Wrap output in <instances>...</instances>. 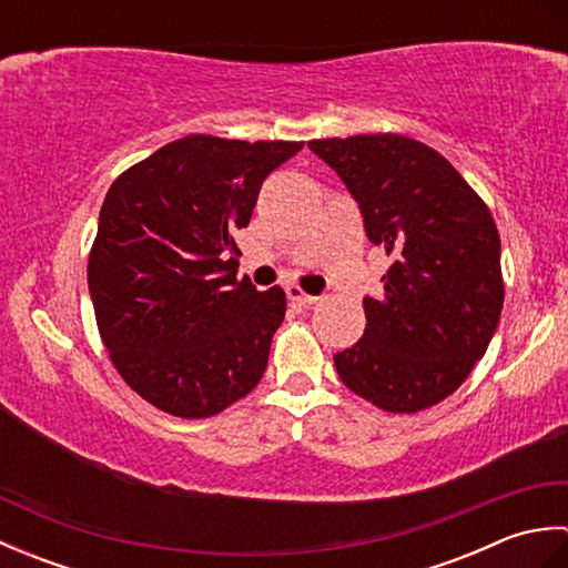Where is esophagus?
<instances>
[{"label":"esophagus","mask_w":568,"mask_h":568,"mask_svg":"<svg viewBox=\"0 0 568 568\" xmlns=\"http://www.w3.org/2000/svg\"><path fill=\"white\" fill-rule=\"evenodd\" d=\"M287 300H291V303H293L295 307H310V305H315V303H317V297H315V295H307V293H303V291H300L297 285H291V287H287Z\"/></svg>","instance_id":"34e87169"}]
</instances>
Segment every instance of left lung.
I'll list each match as a JSON object with an SVG mask.
<instances>
[{
  "mask_svg": "<svg viewBox=\"0 0 568 568\" xmlns=\"http://www.w3.org/2000/svg\"><path fill=\"white\" fill-rule=\"evenodd\" d=\"M358 202L366 234L393 258L364 336L334 366L385 413L442 403L484 358L505 300L500 234L488 204L442 153L403 134L315 139Z\"/></svg>",
  "mask_w": 568,
  "mask_h": 568,
  "instance_id": "8db88e82",
  "label": "left lung"
}]
</instances>
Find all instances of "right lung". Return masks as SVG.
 Here are the masks:
<instances>
[{
	"mask_svg": "<svg viewBox=\"0 0 568 568\" xmlns=\"http://www.w3.org/2000/svg\"><path fill=\"white\" fill-rule=\"evenodd\" d=\"M303 141L190 134L119 175L88 261L98 329L119 376L168 415H220L256 388L285 317L283 287L239 281L236 232Z\"/></svg>",
	"mask_w": 568,
	"mask_h": 568,
	"instance_id": "1",
	"label": "right lung"
}]
</instances>
